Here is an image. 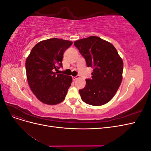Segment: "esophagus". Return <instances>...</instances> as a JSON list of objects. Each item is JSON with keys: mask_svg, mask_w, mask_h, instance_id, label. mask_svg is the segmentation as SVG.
<instances>
[{"mask_svg": "<svg viewBox=\"0 0 151 151\" xmlns=\"http://www.w3.org/2000/svg\"><path fill=\"white\" fill-rule=\"evenodd\" d=\"M78 78H79V76H77L76 77H72V80L73 81H75L77 79H78Z\"/></svg>", "mask_w": 151, "mask_h": 151, "instance_id": "obj_1", "label": "esophagus"}]
</instances>
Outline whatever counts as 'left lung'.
<instances>
[{
    "mask_svg": "<svg viewBox=\"0 0 151 151\" xmlns=\"http://www.w3.org/2000/svg\"><path fill=\"white\" fill-rule=\"evenodd\" d=\"M74 45L85 58L88 67L93 68L91 79H86L79 90L83 101L93 106L108 103L116 94L122 81L123 63L113 45L98 36L76 41Z\"/></svg>",
    "mask_w": 151,
    "mask_h": 151,
    "instance_id": "left-lung-1",
    "label": "left lung"
}]
</instances>
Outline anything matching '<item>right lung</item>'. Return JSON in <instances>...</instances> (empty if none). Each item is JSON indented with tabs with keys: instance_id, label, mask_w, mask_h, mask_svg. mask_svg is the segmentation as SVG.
<instances>
[{
	"instance_id": "obj_1",
	"label": "right lung",
	"mask_w": 151,
	"mask_h": 151,
	"mask_svg": "<svg viewBox=\"0 0 151 151\" xmlns=\"http://www.w3.org/2000/svg\"><path fill=\"white\" fill-rule=\"evenodd\" d=\"M70 41L50 38L38 43L26 60L27 79L32 92L40 101L54 105L65 98L71 86V76L54 72L62 67L63 53Z\"/></svg>"
}]
</instances>
